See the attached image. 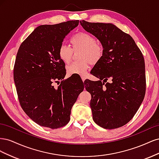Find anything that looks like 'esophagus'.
Masks as SVG:
<instances>
[{
    "instance_id": "1",
    "label": "esophagus",
    "mask_w": 159,
    "mask_h": 159,
    "mask_svg": "<svg viewBox=\"0 0 159 159\" xmlns=\"http://www.w3.org/2000/svg\"><path fill=\"white\" fill-rule=\"evenodd\" d=\"M81 80H82L83 82H84V81H85V76H81Z\"/></svg>"
}]
</instances>
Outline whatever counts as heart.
I'll use <instances>...</instances> for the list:
<instances>
[{
	"label": "heart",
	"instance_id": "heart-1",
	"mask_svg": "<svg viewBox=\"0 0 159 159\" xmlns=\"http://www.w3.org/2000/svg\"><path fill=\"white\" fill-rule=\"evenodd\" d=\"M71 49L65 44H61L58 49V56L65 64H68L73 56V52L81 51L80 62L72 63L67 66V72L70 75H85L89 65L95 64L102 58L103 47L88 33L80 32L75 34L70 39Z\"/></svg>",
	"mask_w": 159,
	"mask_h": 159
}]
</instances>
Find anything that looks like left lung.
Masks as SVG:
<instances>
[{"label":"left lung","mask_w":159,"mask_h":159,"mask_svg":"<svg viewBox=\"0 0 159 159\" xmlns=\"http://www.w3.org/2000/svg\"><path fill=\"white\" fill-rule=\"evenodd\" d=\"M80 22L98 38L104 50L90 72L99 80L85 81V89L91 95L93 119L104 129L121 127L134 117L145 98L143 56L133 38L113 24Z\"/></svg>","instance_id":"obj_1"}]
</instances>
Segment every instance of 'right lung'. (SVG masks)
Segmentation results:
<instances>
[{
  "label": "right lung",
  "instance_id": "obj_1",
  "mask_svg": "<svg viewBox=\"0 0 159 159\" xmlns=\"http://www.w3.org/2000/svg\"><path fill=\"white\" fill-rule=\"evenodd\" d=\"M79 25L70 20L38 26L19 48L14 67V81L22 109L33 121L50 129L65 126L71 109L84 89L83 81L66 76L65 63L58 56L66 36ZM82 81V80H81Z\"/></svg>",
  "mask_w": 159,
  "mask_h": 159
}]
</instances>
